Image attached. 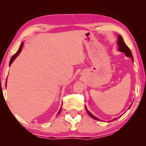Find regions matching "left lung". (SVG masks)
Returning <instances> with one entry per match:
<instances>
[{
	"instance_id": "obj_1",
	"label": "left lung",
	"mask_w": 146,
	"mask_h": 146,
	"mask_svg": "<svg viewBox=\"0 0 146 146\" xmlns=\"http://www.w3.org/2000/svg\"><path fill=\"white\" fill-rule=\"evenodd\" d=\"M117 44H118V46H119L118 50L120 51V52H124L125 54V55H126L127 57L130 58L132 60V61L133 62V58L132 54H131L130 49L129 48L128 46H127L126 44H125V42H124V41H123V38L121 37V36H120V35L118 36V41H117ZM131 106H129V108L131 107ZM85 108H86V110L88 113V114L90 115V116L92 117V118L95 119H97V120H98V119L97 117H96L95 116H94V115L92 114V113L90 112L88 110L87 108H86V106H85ZM117 119V118H114V119H113V120H115V119Z\"/></svg>"
}]
</instances>
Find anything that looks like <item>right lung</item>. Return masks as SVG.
Masks as SVG:
<instances>
[{
    "label": "right lung",
    "mask_w": 146,
    "mask_h": 146,
    "mask_svg": "<svg viewBox=\"0 0 146 146\" xmlns=\"http://www.w3.org/2000/svg\"><path fill=\"white\" fill-rule=\"evenodd\" d=\"M23 43H22L21 44V46H20V47H19V50H18V51L17 52H16V53L15 54H14V55L13 56L11 57V60H10V63H9V65H10V66L11 65V64L13 63V62L14 61V60H15V59L17 57V56L19 54V53H20V52H21V50H22V48H23ZM6 85H7V84H6ZM61 109H62V108H60V110H59V111H58V113L57 115H58L60 113V111H61Z\"/></svg>",
    "instance_id": "obj_1"
}]
</instances>
